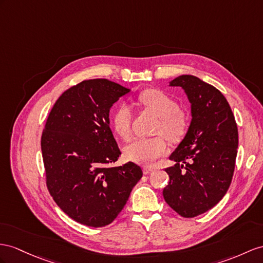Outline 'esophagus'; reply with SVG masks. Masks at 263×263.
Segmentation results:
<instances>
[{
    "mask_svg": "<svg viewBox=\"0 0 263 263\" xmlns=\"http://www.w3.org/2000/svg\"><path fill=\"white\" fill-rule=\"evenodd\" d=\"M154 171V167H151V166H144L143 167V173L144 174H149L151 172Z\"/></svg>",
    "mask_w": 263,
    "mask_h": 263,
    "instance_id": "1",
    "label": "esophagus"
}]
</instances>
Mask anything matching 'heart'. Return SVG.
<instances>
[{
    "label": "heart",
    "mask_w": 263,
    "mask_h": 263,
    "mask_svg": "<svg viewBox=\"0 0 263 263\" xmlns=\"http://www.w3.org/2000/svg\"><path fill=\"white\" fill-rule=\"evenodd\" d=\"M139 103L150 110L159 118L157 132L162 133L171 141H177L183 137L186 131V116L178 110V103L166 93L160 90H145L140 93ZM132 111L130 106L121 104L114 111L112 126L123 140L131 137ZM167 151V145L162 137L140 138L133 140L124 147V154L137 163L151 164Z\"/></svg>",
    "instance_id": "b5f03b06"
}]
</instances>
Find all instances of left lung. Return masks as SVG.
Here are the masks:
<instances>
[{
    "mask_svg": "<svg viewBox=\"0 0 263 263\" xmlns=\"http://www.w3.org/2000/svg\"><path fill=\"white\" fill-rule=\"evenodd\" d=\"M180 86L191 104V122L167 167L170 182L163 198L174 211L193 218L210 210L230 186L238 149V127L227 99L194 76L169 82Z\"/></svg>",
    "mask_w": 263,
    "mask_h": 263,
    "instance_id": "1",
    "label": "left lung"
}]
</instances>
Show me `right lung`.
Wrapping results in <instances>:
<instances>
[{"label":"right lung","instance_id":"1","mask_svg":"<svg viewBox=\"0 0 263 263\" xmlns=\"http://www.w3.org/2000/svg\"><path fill=\"white\" fill-rule=\"evenodd\" d=\"M130 92L106 79L82 81L57 100L46 120L41 139L46 185L60 209L81 224H110L142 178L136 163L112 165L121 152L109 114Z\"/></svg>","mask_w":263,"mask_h":263}]
</instances>
